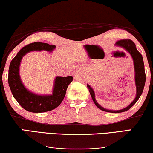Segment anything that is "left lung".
I'll use <instances>...</instances> for the list:
<instances>
[{"label":"left lung","mask_w":153,"mask_h":153,"mask_svg":"<svg viewBox=\"0 0 153 153\" xmlns=\"http://www.w3.org/2000/svg\"><path fill=\"white\" fill-rule=\"evenodd\" d=\"M116 45L120 46L122 48L129 53V54L131 55L133 60V64H134V70H135V83L136 85V96L135 99L133 100L132 102L124 109L117 110V111H114V110L107 109L105 108L102 107V106L98 104L95 98V93L94 91L92 90L91 87L90 85L87 84L88 88L89 89V91H90V95L91 96V98L98 109H100L102 111H106V112H110V113H115V114H117V113H122L130 109L135 104L136 102L139 99L140 96L142 95L144 90V88L146 82V74H145V70H144V61H143L142 55L140 53L139 51L136 48L135 44L134 42L131 40V39H122V40L117 41L116 43Z\"/></svg>","instance_id":"obj_1"}]
</instances>
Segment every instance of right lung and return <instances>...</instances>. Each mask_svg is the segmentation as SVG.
I'll list each match as a JSON object with an SVG mask.
<instances>
[{"mask_svg":"<svg viewBox=\"0 0 153 153\" xmlns=\"http://www.w3.org/2000/svg\"><path fill=\"white\" fill-rule=\"evenodd\" d=\"M56 48L42 42H34L23 47L10 63L8 83L14 98L23 109L33 113H43L57 108L65 97L69 84L73 80L72 76H57L55 80L52 95H37L27 90L20 79L19 70L21 60L26 54L33 51H52Z\"/></svg>","mask_w":153,"mask_h":153,"instance_id":"right-lung-1","label":"right lung"}]
</instances>
